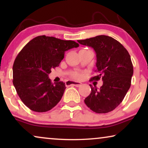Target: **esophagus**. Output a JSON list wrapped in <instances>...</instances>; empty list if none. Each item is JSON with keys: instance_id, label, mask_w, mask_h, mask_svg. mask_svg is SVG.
I'll return each mask as SVG.
<instances>
[{"instance_id": "1", "label": "esophagus", "mask_w": 148, "mask_h": 148, "mask_svg": "<svg viewBox=\"0 0 148 148\" xmlns=\"http://www.w3.org/2000/svg\"><path fill=\"white\" fill-rule=\"evenodd\" d=\"M66 85H67V86H76V87H80L82 86V84L80 82H74V81H67V82H66Z\"/></svg>"}]
</instances>
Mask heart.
Returning <instances> with one entry per match:
<instances>
[{
  "mask_svg": "<svg viewBox=\"0 0 148 148\" xmlns=\"http://www.w3.org/2000/svg\"><path fill=\"white\" fill-rule=\"evenodd\" d=\"M72 77L76 79H82L83 77V74L81 73L75 72L72 74Z\"/></svg>",
  "mask_w": 148,
  "mask_h": 148,
  "instance_id": "heart-1",
  "label": "heart"
}]
</instances>
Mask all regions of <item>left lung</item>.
Returning <instances> with one entry per match:
<instances>
[{
    "label": "left lung",
    "mask_w": 148,
    "mask_h": 148,
    "mask_svg": "<svg viewBox=\"0 0 148 148\" xmlns=\"http://www.w3.org/2000/svg\"><path fill=\"white\" fill-rule=\"evenodd\" d=\"M77 42L93 48L96 53L97 75L90 81H103L99 90L90 85L92 91L85 104L96 113L111 112L122 102L130 88L133 74L131 56L120 42L108 36Z\"/></svg>",
    "instance_id": "obj_1"
}]
</instances>
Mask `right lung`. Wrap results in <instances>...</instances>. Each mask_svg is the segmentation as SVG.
Wrapping results in <instances>:
<instances>
[{"label":"right lung","instance_id":"add662e5","mask_svg":"<svg viewBox=\"0 0 148 148\" xmlns=\"http://www.w3.org/2000/svg\"><path fill=\"white\" fill-rule=\"evenodd\" d=\"M78 46L72 40L40 36L18 54L13 66V83L20 99L30 110L46 112L60 102L65 84H52L48 74L52 69L59 66L65 51Z\"/></svg>","mask_w":148,"mask_h":148}]
</instances>
